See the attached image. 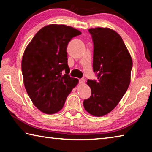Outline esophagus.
<instances>
[{
  "instance_id": "obj_1",
  "label": "esophagus",
  "mask_w": 152,
  "mask_h": 152,
  "mask_svg": "<svg viewBox=\"0 0 152 152\" xmlns=\"http://www.w3.org/2000/svg\"><path fill=\"white\" fill-rule=\"evenodd\" d=\"M79 83L80 84H84V83H85V80H84V78H81L79 80Z\"/></svg>"
}]
</instances>
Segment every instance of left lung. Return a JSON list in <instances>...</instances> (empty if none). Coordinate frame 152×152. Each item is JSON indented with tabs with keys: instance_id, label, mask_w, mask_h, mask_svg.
I'll return each instance as SVG.
<instances>
[{
	"instance_id": "1",
	"label": "left lung",
	"mask_w": 152,
	"mask_h": 152,
	"mask_svg": "<svg viewBox=\"0 0 152 152\" xmlns=\"http://www.w3.org/2000/svg\"><path fill=\"white\" fill-rule=\"evenodd\" d=\"M94 43L93 71L98 80H88L91 96L84 100L87 112L96 117L108 114L116 107L131 81L132 58L122 38L107 27L88 29Z\"/></svg>"
}]
</instances>
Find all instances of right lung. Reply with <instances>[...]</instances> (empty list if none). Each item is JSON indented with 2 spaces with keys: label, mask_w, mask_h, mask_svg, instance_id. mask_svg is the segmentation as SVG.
Masks as SVG:
<instances>
[{
  "label": "right lung",
  "mask_w": 152,
  "mask_h": 152,
  "mask_svg": "<svg viewBox=\"0 0 152 152\" xmlns=\"http://www.w3.org/2000/svg\"><path fill=\"white\" fill-rule=\"evenodd\" d=\"M80 34L65 25H48L36 33L25 48L21 61L24 85L33 104L43 113L60 111L78 83V79L68 74L66 49L72 38Z\"/></svg>",
  "instance_id": "add662e5"
}]
</instances>
